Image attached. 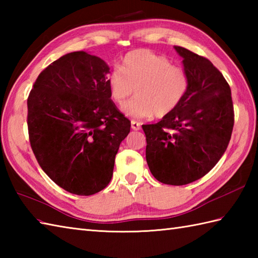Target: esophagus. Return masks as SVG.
<instances>
[{"mask_svg":"<svg viewBox=\"0 0 258 258\" xmlns=\"http://www.w3.org/2000/svg\"><path fill=\"white\" fill-rule=\"evenodd\" d=\"M131 126H132V128L134 130V131H139V130H141V123H139V122H136V120H132V122H131Z\"/></svg>","mask_w":258,"mask_h":258,"instance_id":"esophagus-1","label":"esophagus"}]
</instances>
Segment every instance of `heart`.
Masks as SVG:
<instances>
[{"instance_id":"b5f03b06","label":"heart","mask_w":258,"mask_h":258,"mask_svg":"<svg viewBox=\"0 0 258 258\" xmlns=\"http://www.w3.org/2000/svg\"><path fill=\"white\" fill-rule=\"evenodd\" d=\"M112 100L124 104L122 109L133 117H165L182 103L189 89L186 70L172 65L169 58L149 50H135L126 54L122 67H115L107 75Z\"/></svg>"}]
</instances>
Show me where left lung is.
Segmentation results:
<instances>
[{
	"instance_id": "1",
	"label": "left lung",
	"mask_w": 258,
	"mask_h": 258,
	"mask_svg": "<svg viewBox=\"0 0 258 258\" xmlns=\"http://www.w3.org/2000/svg\"><path fill=\"white\" fill-rule=\"evenodd\" d=\"M174 48L189 76L187 94L174 112L142 127L153 176L179 186L200 179L221 160L233 132L234 107L231 87L210 59Z\"/></svg>"
}]
</instances>
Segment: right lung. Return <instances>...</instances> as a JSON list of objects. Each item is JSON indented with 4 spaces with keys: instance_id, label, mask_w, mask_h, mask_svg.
Here are the masks:
<instances>
[{
    "instance_id": "obj_1",
    "label": "right lung",
    "mask_w": 258,
    "mask_h": 258,
    "mask_svg": "<svg viewBox=\"0 0 258 258\" xmlns=\"http://www.w3.org/2000/svg\"><path fill=\"white\" fill-rule=\"evenodd\" d=\"M102 58L79 51L43 70L27 98L32 151L59 187L89 196L111 182L131 120L111 100Z\"/></svg>"
}]
</instances>
